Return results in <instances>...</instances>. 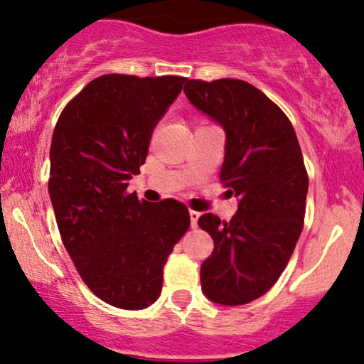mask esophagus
<instances>
[{
    "mask_svg": "<svg viewBox=\"0 0 364 364\" xmlns=\"http://www.w3.org/2000/svg\"><path fill=\"white\" fill-rule=\"evenodd\" d=\"M189 214H191V226H192V228H197V221H199L200 213H197V210L191 209Z\"/></svg>",
    "mask_w": 364,
    "mask_h": 364,
    "instance_id": "34e87169",
    "label": "esophagus"
}]
</instances>
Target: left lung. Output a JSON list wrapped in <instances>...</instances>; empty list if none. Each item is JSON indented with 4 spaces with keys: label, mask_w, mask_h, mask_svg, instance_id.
Segmentation results:
<instances>
[{
    "label": "left lung",
    "mask_w": 364,
    "mask_h": 364,
    "mask_svg": "<svg viewBox=\"0 0 364 364\" xmlns=\"http://www.w3.org/2000/svg\"><path fill=\"white\" fill-rule=\"evenodd\" d=\"M183 92L226 132L219 181L240 197L230 223L214 214L199 226L214 240L200 267L205 297L243 306L275 285L306 218L309 175L290 119L270 97L240 79H191Z\"/></svg>",
    "instance_id": "left-lung-1"
}]
</instances>
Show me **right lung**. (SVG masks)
<instances>
[{
    "label": "right lung",
    "mask_w": 364,
    "mask_h": 364,
    "mask_svg": "<svg viewBox=\"0 0 364 364\" xmlns=\"http://www.w3.org/2000/svg\"><path fill=\"white\" fill-rule=\"evenodd\" d=\"M186 77H96L64 107L52 134L50 194L58 232L96 297L127 311L160 297L164 267L191 226L175 199L138 200L128 181Z\"/></svg>",
    "instance_id": "right-lung-1"
}]
</instances>
